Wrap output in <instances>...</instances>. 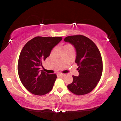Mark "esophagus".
I'll return each instance as SVG.
<instances>
[{"mask_svg": "<svg viewBox=\"0 0 121 121\" xmlns=\"http://www.w3.org/2000/svg\"><path fill=\"white\" fill-rule=\"evenodd\" d=\"M58 75H59V76H61V77H63L65 76V74H64V73H58Z\"/></svg>", "mask_w": 121, "mask_h": 121, "instance_id": "esophagus-1", "label": "esophagus"}]
</instances>
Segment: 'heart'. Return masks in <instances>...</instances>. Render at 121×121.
<instances>
[{"instance_id":"b5f03b06","label":"heart","mask_w":121,"mask_h":121,"mask_svg":"<svg viewBox=\"0 0 121 121\" xmlns=\"http://www.w3.org/2000/svg\"><path fill=\"white\" fill-rule=\"evenodd\" d=\"M70 49H73V47H72V46L71 45H69V44L65 45L63 46V48H62L63 51H67V50H70Z\"/></svg>"}]
</instances>
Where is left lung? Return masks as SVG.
Instances as JSON below:
<instances>
[{
  "label": "left lung",
  "mask_w": 121,
  "mask_h": 121,
  "mask_svg": "<svg viewBox=\"0 0 121 121\" xmlns=\"http://www.w3.org/2000/svg\"><path fill=\"white\" fill-rule=\"evenodd\" d=\"M65 42L73 45L76 50L75 62L79 76H73V81L67 86L76 95H84L92 91L101 78L103 65L101 54L96 45L83 35L70 36Z\"/></svg>",
  "instance_id": "obj_1"
}]
</instances>
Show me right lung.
I'll return each mask as SVG.
<instances>
[{
    "instance_id": "obj_1",
    "label": "right lung",
    "mask_w": 121,
    "mask_h": 121,
    "mask_svg": "<svg viewBox=\"0 0 121 121\" xmlns=\"http://www.w3.org/2000/svg\"><path fill=\"white\" fill-rule=\"evenodd\" d=\"M62 38L36 37L28 42L20 53L17 71L21 83L30 93L43 95L52 90L57 78L40 70L42 63Z\"/></svg>"
}]
</instances>
